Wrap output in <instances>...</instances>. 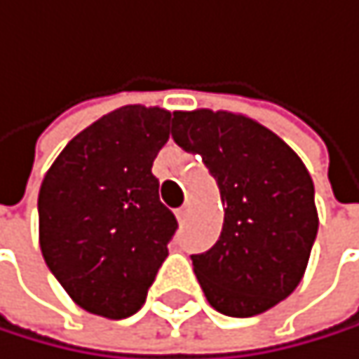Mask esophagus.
Instances as JSON below:
<instances>
[{
    "instance_id": "34e87169",
    "label": "esophagus",
    "mask_w": 359,
    "mask_h": 359,
    "mask_svg": "<svg viewBox=\"0 0 359 359\" xmlns=\"http://www.w3.org/2000/svg\"><path fill=\"white\" fill-rule=\"evenodd\" d=\"M188 214H190V212H188V208H180L175 216H177V220H180V222L184 224V222L188 220Z\"/></svg>"
}]
</instances>
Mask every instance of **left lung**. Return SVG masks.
Returning <instances> with one entry per match:
<instances>
[{
    "instance_id": "1",
    "label": "left lung",
    "mask_w": 359,
    "mask_h": 359,
    "mask_svg": "<svg viewBox=\"0 0 359 359\" xmlns=\"http://www.w3.org/2000/svg\"><path fill=\"white\" fill-rule=\"evenodd\" d=\"M173 139L203 156L224 203L218 242L192 255L210 306L255 317L304 278L319 229L313 177L270 128L231 111H175Z\"/></svg>"
}]
</instances>
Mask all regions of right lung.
<instances>
[{
  "instance_id": "obj_1",
  "label": "right lung",
  "mask_w": 359,
  "mask_h": 359,
  "mask_svg": "<svg viewBox=\"0 0 359 359\" xmlns=\"http://www.w3.org/2000/svg\"><path fill=\"white\" fill-rule=\"evenodd\" d=\"M171 113L126 104L81 130L46 171L38 194L42 257L87 313L135 315L169 255L177 220L160 203L154 158Z\"/></svg>"
}]
</instances>
